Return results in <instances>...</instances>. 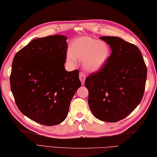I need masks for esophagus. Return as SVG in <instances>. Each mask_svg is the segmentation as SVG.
<instances>
[{
    "label": "esophagus",
    "mask_w": 157,
    "mask_h": 157,
    "mask_svg": "<svg viewBox=\"0 0 157 157\" xmlns=\"http://www.w3.org/2000/svg\"><path fill=\"white\" fill-rule=\"evenodd\" d=\"M79 78H80V81H81V82H82V84H84L85 78H86L85 75L83 74L82 72H80L79 73Z\"/></svg>",
    "instance_id": "34e87169"
}]
</instances>
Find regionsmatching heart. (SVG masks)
Listing matches in <instances>:
<instances>
[{"label":"heart","instance_id":"obj_1","mask_svg":"<svg viewBox=\"0 0 157 157\" xmlns=\"http://www.w3.org/2000/svg\"><path fill=\"white\" fill-rule=\"evenodd\" d=\"M110 56L108 44L89 36L76 38L71 44L67 61L74 64L76 59L83 60V68L86 71L95 72L100 70Z\"/></svg>","mask_w":157,"mask_h":157}]
</instances>
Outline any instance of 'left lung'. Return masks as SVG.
<instances>
[{"label":"left lung","instance_id":"obj_1","mask_svg":"<svg viewBox=\"0 0 157 157\" xmlns=\"http://www.w3.org/2000/svg\"><path fill=\"white\" fill-rule=\"evenodd\" d=\"M109 44L110 58L86 78L88 104L98 119L114 123L124 119L141 101L147 68L142 53L134 44L117 36H101Z\"/></svg>","mask_w":157,"mask_h":157}]
</instances>
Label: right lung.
I'll return each mask as SVG.
<instances>
[{
  "label": "right lung",
  "instance_id": "add662e5",
  "mask_svg": "<svg viewBox=\"0 0 157 157\" xmlns=\"http://www.w3.org/2000/svg\"><path fill=\"white\" fill-rule=\"evenodd\" d=\"M67 38L56 34L34 39L13 60L10 84L16 105L25 116L44 125L66 119L81 86L78 70L65 69Z\"/></svg>",
  "mask_w": 157,
  "mask_h": 157
}]
</instances>
